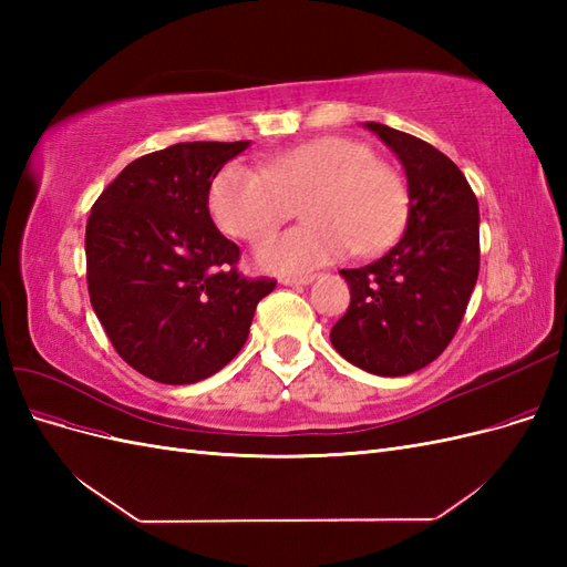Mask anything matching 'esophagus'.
Instances as JSON below:
<instances>
[{
	"label": "esophagus",
	"instance_id": "34e87169",
	"mask_svg": "<svg viewBox=\"0 0 567 567\" xmlns=\"http://www.w3.org/2000/svg\"><path fill=\"white\" fill-rule=\"evenodd\" d=\"M317 277L315 274H305V277H281V284L284 286H307L312 284Z\"/></svg>",
	"mask_w": 567,
	"mask_h": 567
}]
</instances>
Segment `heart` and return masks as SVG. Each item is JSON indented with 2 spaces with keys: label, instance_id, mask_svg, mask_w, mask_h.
Segmentation results:
<instances>
[{
  "label": "heart",
  "instance_id": "heart-1",
  "mask_svg": "<svg viewBox=\"0 0 567 567\" xmlns=\"http://www.w3.org/2000/svg\"><path fill=\"white\" fill-rule=\"evenodd\" d=\"M300 202L308 225L257 246L265 269L305 274L352 250L379 255L398 241L409 213L398 169L346 136H319L281 151L265 169L234 161L210 188L215 221L241 241H260Z\"/></svg>",
  "mask_w": 567,
  "mask_h": 567
}]
</instances>
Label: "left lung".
Returning a JSON list of instances; mask_svg holds the SVG:
<instances>
[{
    "instance_id": "left-lung-1",
    "label": "left lung",
    "mask_w": 567,
    "mask_h": 567,
    "mask_svg": "<svg viewBox=\"0 0 567 567\" xmlns=\"http://www.w3.org/2000/svg\"><path fill=\"white\" fill-rule=\"evenodd\" d=\"M398 153L409 182L404 236L381 260L342 269L350 307L333 348L375 375H406L450 346L480 271L477 198L442 151L406 132L367 123Z\"/></svg>"
}]
</instances>
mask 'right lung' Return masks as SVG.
Wrapping results in <instances>:
<instances>
[{"instance_id":"right-lung-1","label":"right lung","mask_w":567,"mask_h":567,"mask_svg":"<svg viewBox=\"0 0 567 567\" xmlns=\"http://www.w3.org/2000/svg\"><path fill=\"white\" fill-rule=\"evenodd\" d=\"M250 142H186L132 161L92 205L87 288L115 352L146 379L186 385L241 352L277 281L238 271L208 210L210 184Z\"/></svg>"}]
</instances>
